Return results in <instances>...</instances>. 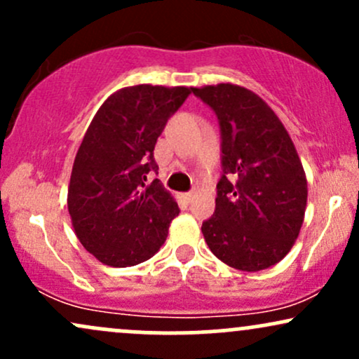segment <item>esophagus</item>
<instances>
[{
    "mask_svg": "<svg viewBox=\"0 0 359 359\" xmlns=\"http://www.w3.org/2000/svg\"><path fill=\"white\" fill-rule=\"evenodd\" d=\"M180 197H182L185 203H191L192 197H194V192H184V194H180Z\"/></svg>",
    "mask_w": 359,
    "mask_h": 359,
    "instance_id": "obj_1",
    "label": "esophagus"
}]
</instances>
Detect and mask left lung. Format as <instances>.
Listing matches in <instances>:
<instances>
[{
	"label": "left lung",
	"instance_id": "1",
	"mask_svg": "<svg viewBox=\"0 0 359 359\" xmlns=\"http://www.w3.org/2000/svg\"><path fill=\"white\" fill-rule=\"evenodd\" d=\"M192 93L217 114L222 138V177L204 240L233 269H270L292 250L306 214L307 179L294 142L253 90L222 82Z\"/></svg>",
	"mask_w": 359,
	"mask_h": 359
}]
</instances>
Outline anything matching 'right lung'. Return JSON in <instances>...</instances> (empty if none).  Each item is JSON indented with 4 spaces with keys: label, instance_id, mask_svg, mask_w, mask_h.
Listing matches in <instances>:
<instances>
[{
    "label": "right lung",
    "instance_id": "right-lung-1",
    "mask_svg": "<svg viewBox=\"0 0 359 359\" xmlns=\"http://www.w3.org/2000/svg\"><path fill=\"white\" fill-rule=\"evenodd\" d=\"M192 88L138 84L113 93L86 131L72 165L67 208L81 245L101 263L125 269L151 258L179 214L158 179L154 150L168 118Z\"/></svg>",
    "mask_w": 359,
    "mask_h": 359
}]
</instances>
